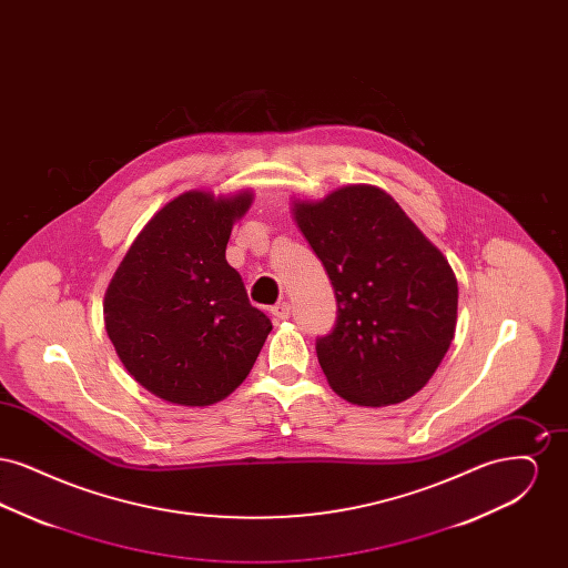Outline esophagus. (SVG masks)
<instances>
[{
  "label": "esophagus",
  "instance_id": "34e87169",
  "mask_svg": "<svg viewBox=\"0 0 568 568\" xmlns=\"http://www.w3.org/2000/svg\"><path fill=\"white\" fill-rule=\"evenodd\" d=\"M290 315H292V306L287 302H281V304L272 306L274 322H285V320H290Z\"/></svg>",
  "mask_w": 568,
  "mask_h": 568
}]
</instances>
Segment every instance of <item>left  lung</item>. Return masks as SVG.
Wrapping results in <instances>:
<instances>
[{"label":"left lung","mask_w":568,"mask_h":568,"mask_svg":"<svg viewBox=\"0 0 568 568\" xmlns=\"http://www.w3.org/2000/svg\"><path fill=\"white\" fill-rule=\"evenodd\" d=\"M304 239L336 296V324L317 338L329 387L359 406L403 403L443 362L456 332L449 262L392 195L349 185L294 202Z\"/></svg>","instance_id":"left-lung-1"}]
</instances>
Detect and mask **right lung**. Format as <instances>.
Returning a JSON list of instances; mask_svg holds the SVG:
<instances>
[{"mask_svg": "<svg viewBox=\"0 0 568 568\" xmlns=\"http://www.w3.org/2000/svg\"><path fill=\"white\" fill-rule=\"evenodd\" d=\"M251 191H187L138 234L110 281L104 322L128 373L165 403L215 405L251 373L271 320L225 260Z\"/></svg>", "mask_w": 568, "mask_h": 568, "instance_id": "right-lung-1", "label": "right lung"}]
</instances>
